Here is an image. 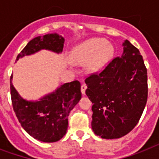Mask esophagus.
Returning a JSON list of instances; mask_svg holds the SVG:
<instances>
[{
	"instance_id": "esophagus-1",
	"label": "esophagus",
	"mask_w": 159,
	"mask_h": 159,
	"mask_svg": "<svg viewBox=\"0 0 159 159\" xmlns=\"http://www.w3.org/2000/svg\"><path fill=\"white\" fill-rule=\"evenodd\" d=\"M86 89H87V86H86V84H83L81 85V93H82V94H83V95H84V94H85Z\"/></svg>"
}]
</instances>
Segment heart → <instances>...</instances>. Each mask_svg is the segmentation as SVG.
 <instances>
[{"label":"heart","mask_w":159,"mask_h":159,"mask_svg":"<svg viewBox=\"0 0 159 159\" xmlns=\"http://www.w3.org/2000/svg\"><path fill=\"white\" fill-rule=\"evenodd\" d=\"M114 54L111 43L103 38H91L77 45L71 53V60L79 65L87 64L89 72H97L106 66Z\"/></svg>","instance_id":"1"}]
</instances>
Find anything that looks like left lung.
Listing matches in <instances>:
<instances>
[{
	"label": "left lung",
	"mask_w": 159,
	"mask_h": 159,
	"mask_svg": "<svg viewBox=\"0 0 159 159\" xmlns=\"http://www.w3.org/2000/svg\"><path fill=\"white\" fill-rule=\"evenodd\" d=\"M122 45L120 57L85 80V93L93 104L92 129L106 139L129 134L137 125L147 103V69L142 55L128 40Z\"/></svg>",
	"instance_id": "left-lung-1"
}]
</instances>
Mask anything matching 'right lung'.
<instances>
[{
    "instance_id": "1",
    "label": "right lung",
    "mask_w": 159,
    "mask_h": 159,
    "mask_svg": "<svg viewBox=\"0 0 159 159\" xmlns=\"http://www.w3.org/2000/svg\"><path fill=\"white\" fill-rule=\"evenodd\" d=\"M65 39L57 33L37 36L28 42L16 57L31 55L42 50L56 54L62 52ZM11 96L15 114L22 128L35 139L44 143L57 142L66 134L70 112L81 99L80 83H66L37 100H27L20 95L12 84Z\"/></svg>"
}]
</instances>
